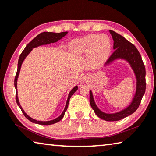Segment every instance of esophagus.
Segmentation results:
<instances>
[{"mask_svg": "<svg viewBox=\"0 0 156 156\" xmlns=\"http://www.w3.org/2000/svg\"><path fill=\"white\" fill-rule=\"evenodd\" d=\"M86 80H87V79L86 78V76H83V77H81V84L86 83Z\"/></svg>", "mask_w": 156, "mask_h": 156, "instance_id": "esophagus-1", "label": "esophagus"}]
</instances>
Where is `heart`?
Segmentation results:
<instances>
[{
	"label": "heart",
	"instance_id": "b5f03b06",
	"mask_svg": "<svg viewBox=\"0 0 156 156\" xmlns=\"http://www.w3.org/2000/svg\"><path fill=\"white\" fill-rule=\"evenodd\" d=\"M71 48L79 53L90 51V62L94 67L102 66L108 59L111 51V41L105 35H89L83 39L70 44Z\"/></svg>",
	"mask_w": 156,
	"mask_h": 156
}]
</instances>
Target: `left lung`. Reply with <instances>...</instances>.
<instances>
[{
	"mask_svg": "<svg viewBox=\"0 0 156 156\" xmlns=\"http://www.w3.org/2000/svg\"><path fill=\"white\" fill-rule=\"evenodd\" d=\"M110 33L114 40V51L109 57L106 64H110L116 59H124L129 63L137 80L135 96L127 108L114 114H106L101 111L95 104L91 91H90V103L95 114L99 118L107 121H116L131 115L138 108L146 90V70L140 54L136 46L115 31L110 30Z\"/></svg>",
	"mask_w": 156,
	"mask_h": 156,
	"instance_id": "left-lung-1",
	"label": "left lung"
}]
</instances>
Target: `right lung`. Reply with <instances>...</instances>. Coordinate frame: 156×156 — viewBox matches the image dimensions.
Instances as JSON below:
<instances>
[{"instance_id": "obj_1", "label": "right lung", "mask_w": 156, "mask_h": 156, "mask_svg": "<svg viewBox=\"0 0 156 156\" xmlns=\"http://www.w3.org/2000/svg\"><path fill=\"white\" fill-rule=\"evenodd\" d=\"M68 34L67 31L66 32H62V33H58V34H55V33H53V32H43L41 33L39 35H37L36 37H35L34 39H33L31 40V42H30L26 46L25 48L24 49V51L22 52V53L20 54V57H19L18 59V69H17V72H16V75L15 76V80H14V86L16 88V103H17L18 105L20 107L21 111L23 112V114L26 118L29 120L30 121L32 122H34V123L36 124H39V125H52L54 123H56V122H59V121H61L63 117L64 116L65 112L66 111L68 106V103H69V100L70 99V97H72V95L75 93V92L77 90L78 87L77 86H76L75 87H74V88L72 89V90L70 92L69 94H68V97L66 101V104L64 110L63 111L62 114L60 115L58 118H57L54 120H52V121H37V120H35L34 119L31 118V117L29 116L27 114L24 112V111L23 110V109L22 108L21 105L20 104V103L18 101V91H17V80L19 75V73H20V68H21V65L23 64V62L24 61V59H25V57L28 55L29 53L31 51L33 48L37 47V46H39L41 45H44V44H50V43H54L58 41L59 40L62 39L63 37H64L66 35Z\"/></svg>"}]
</instances>
